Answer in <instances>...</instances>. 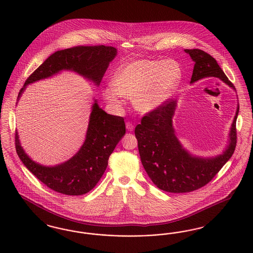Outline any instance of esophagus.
Masks as SVG:
<instances>
[{
    "mask_svg": "<svg viewBox=\"0 0 253 253\" xmlns=\"http://www.w3.org/2000/svg\"><path fill=\"white\" fill-rule=\"evenodd\" d=\"M126 128H127V130L128 131H133V129H134V125L131 123V122H126Z\"/></svg>",
    "mask_w": 253,
    "mask_h": 253,
    "instance_id": "34e87169",
    "label": "esophagus"
}]
</instances>
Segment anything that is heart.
I'll return each mask as SVG.
<instances>
[{
  "label": "heart",
  "instance_id": "obj_1",
  "mask_svg": "<svg viewBox=\"0 0 253 253\" xmlns=\"http://www.w3.org/2000/svg\"><path fill=\"white\" fill-rule=\"evenodd\" d=\"M180 65L172 60H137L117 70L113 84L103 90L110 104L119 105L121 96L132 98L139 112L147 113L163 104L181 81Z\"/></svg>",
  "mask_w": 253,
  "mask_h": 253
}]
</instances>
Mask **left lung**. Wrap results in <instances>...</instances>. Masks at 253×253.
Returning a JSON list of instances; mask_svg holds the SVG:
<instances>
[{
    "instance_id": "obj_1",
    "label": "left lung",
    "mask_w": 253,
    "mask_h": 253,
    "mask_svg": "<svg viewBox=\"0 0 253 253\" xmlns=\"http://www.w3.org/2000/svg\"><path fill=\"white\" fill-rule=\"evenodd\" d=\"M194 61L191 84L201 79L214 77L232 87L228 77L210 54L200 49H185ZM176 100L168 99L150 111L136 125L134 134L142 165L157 188L168 193H190L198 190L216 175L233 155L236 142V120L239 105L231 124L229 145L226 151L212 158L190 155L180 144L172 127Z\"/></svg>"
}]
</instances>
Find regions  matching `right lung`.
Returning <instances> with one entry per match:
<instances>
[{"instance_id": "obj_1", "label": "right lung", "mask_w": 253, "mask_h": 253, "mask_svg": "<svg viewBox=\"0 0 253 253\" xmlns=\"http://www.w3.org/2000/svg\"><path fill=\"white\" fill-rule=\"evenodd\" d=\"M116 55L117 49L105 45L75 46L57 51L27 78L18 100L26 85L61 70L79 73L98 85ZM125 132L124 119L109 115L95 100L84 143L68 161L54 167L38 164L24 153L17 132L15 147L24 166L51 190L67 195H82L95 188L108 166L109 157Z\"/></svg>"}]
</instances>
